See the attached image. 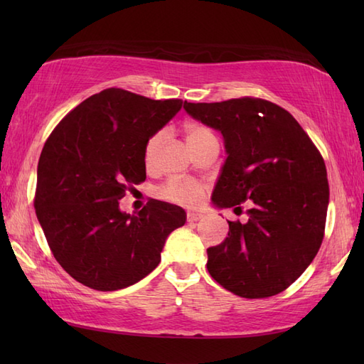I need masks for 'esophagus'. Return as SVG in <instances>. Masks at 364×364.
Segmentation results:
<instances>
[{
    "mask_svg": "<svg viewBox=\"0 0 364 364\" xmlns=\"http://www.w3.org/2000/svg\"><path fill=\"white\" fill-rule=\"evenodd\" d=\"M202 218H203V214H202V213L188 211V214H186V219H188V222H197V220H200Z\"/></svg>",
    "mask_w": 364,
    "mask_h": 364,
    "instance_id": "1",
    "label": "esophagus"
}]
</instances>
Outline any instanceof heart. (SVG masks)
Here are the masks:
<instances>
[{"instance_id":"heart-1","label":"heart","mask_w":364,"mask_h":364,"mask_svg":"<svg viewBox=\"0 0 364 364\" xmlns=\"http://www.w3.org/2000/svg\"><path fill=\"white\" fill-rule=\"evenodd\" d=\"M183 133L191 150H196L197 146L215 137L210 128L200 125V123H188V125H184ZM164 131H156L146 139L144 149V161L146 166L154 164L161 145L164 142ZM158 197L175 205L194 206L203 197V184L196 180H189V178H170L159 186Z\"/></svg>"}]
</instances>
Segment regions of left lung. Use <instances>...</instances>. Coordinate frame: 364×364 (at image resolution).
<instances>
[{"label": "left lung", "instance_id": "obj_1", "mask_svg": "<svg viewBox=\"0 0 364 364\" xmlns=\"http://www.w3.org/2000/svg\"><path fill=\"white\" fill-rule=\"evenodd\" d=\"M184 109L225 141L213 203L237 210L252 202L249 220L228 222L225 241L208 249V272L239 297L275 296L304 274L322 244L330 194L322 154L299 122L267 100L184 102Z\"/></svg>", "mask_w": 364, "mask_h": 364}]
</instances>
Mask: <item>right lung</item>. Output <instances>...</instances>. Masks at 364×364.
Instances as JSON below:
<instances>
[{
	"instance_id": "add662e5",
	"label": "right lung",
	"mask_w": 364,
	"mask_h": 364,
	"mask_svg": "<svg viewBox=\"0 0 364 364\" xmlns=\"http://www.w3.org/2000/svg\"><path fill=\"white\" fill-rule=\"evenodd\" d=\"M111 87L84 100L46 139L34 208L65 272L97 291H117L159 264L167 236L186 222L183 208L150 200L136 214L119 200L145 181V142L181 109Z\"/></svg>"
}]
</instances>
